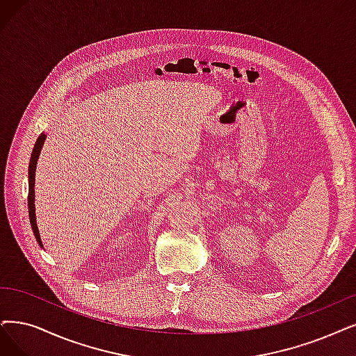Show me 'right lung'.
Returning <instances> with one entry per match:
<instances>
[{
	"mask_svg": "<svg viewBox=\"0 0 356 356\" xmlns=\"http://www.w3.org/2000/svg\"><path fill=\"white\" fill-rule=\"evenodd\" d=\"M45 134L42 133L36 143H35V147H33V152H32V156H31V163H29V197H27V206H29V219H31V225H32V231L35 234V238L39 243V245L42 247V241H40V236H39V231H38V225H36V218H35V170H36V162H38V158H39V153H40V149H42V145H44L45 141Z\"/></svg>",
	"mask_w": 356,
	"mask_h": 356,
	"instance_id": "right-lung-1",
	"label": "right lung"
}]
</instances>
